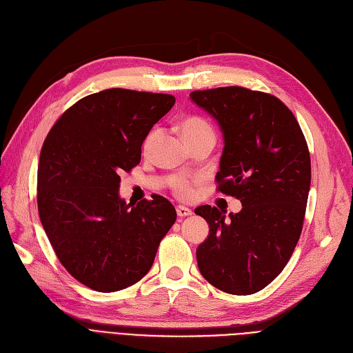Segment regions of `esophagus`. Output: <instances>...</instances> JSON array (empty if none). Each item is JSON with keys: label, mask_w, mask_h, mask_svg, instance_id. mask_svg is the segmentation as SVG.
Instances as JSON below:
<instances>
[{"label": "esophagus", "mask_w": 353, "mask_h": 353, "mask_svg": "<svg viewBox=\"0 0 353 353\" xmlns=\"http://www.w3.org/2000/svg\"><path fill=\"white\" fill-rule=\"evenodd\" d=\"M176 211H177L179 217H188V215H192V211L188 207H183V205H177Z\"/></svg>", "instance_id": "obj_1"}]
</instances>
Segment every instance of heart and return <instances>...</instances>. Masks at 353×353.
Here are the masks:
<instances>
[{
    "label": "heart",
    "instance_id": "heart-1",
    "mask_svg": "<svg viewBox=\"0 0 353 353\" xmlns=\"http://www.w3.org/2000/svg\"><path fill=\"white\" fill-rule=\"evenodd\" d=\"M180 130L186 141L192 139V138H196V136H201V134H207V133L214 134L210 124L201 117H189V119L183 120L180 124ZM160 134H161V130L158 128L152 129L150 133H148V136L143 141V152L145 154H150L154 150V146H155L158 138H160ZM174 189L180 198L190 199L193 196V188H192V183L189 180L177 179L174 183Z\"/></svg>",
    "mask_w": 353,
    "mask_h": 353
}]
</instances>
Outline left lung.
I'll return each instance as SVG.
<instances>
[{"instance_id":"8db88e82","label":"left lung","mask_w":353,"mask_h":353,"mask_svg":"<svg viewBox=\"0 0 353 353\" xmlns=\"http://www.w3.org/2000/svg\"><path fill=\"white\" fill-rule=\"evenodd\" d=\"M190 99L217 120L224 148L219 190L242 210L202 205L210 234L196 249L201 274L214 288L252 294L274 280L302 232L311 158L298 120L283 102L241 86L193 90Z\"/></svg>"}]
</instances>
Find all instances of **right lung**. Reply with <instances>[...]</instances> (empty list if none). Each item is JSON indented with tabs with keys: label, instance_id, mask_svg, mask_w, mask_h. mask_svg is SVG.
Here are the masks:
<instances>
[{
	"label": "right lung",
	"instance_id": "add662e5",
	"mask_svg": "<svg viewBox=\"0 0 353 353\" xmlns=\"http://www.w3.org/2000/svg\"><path fill=\"white\" fill-rule=\"evenodd\" d=\"M167 94L112 88L77 101L45 139L38 165L39 219L57 258L97 292H117L151 270L176 221L160 195L132 205L120 173L141 163V146L174 105Z\"/></svg>",
	"mask_w": 353,
	"mask_h": 353
}]
</instances>
